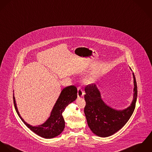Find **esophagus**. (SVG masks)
<instances>
[{"instance_id":"esophagus-1","label":"esophagus","mask_w":152,"mask_h":152,"mask_svg":"<svg viewBox=\"0 0 152 152\" xmlns=\"http://www.w3.org/2000/svg\"><path fill=\"white\" fill-rule=\"evenodd\" d=\"M84 94L83 90L80 87H79L77 88V97H82L84 96Z\"/></svg>"}]
</instances>
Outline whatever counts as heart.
<instances>
[{"label": "heart", "mask_w": 152, "mask_h": 152, "mask_svg": "<svg viewBox=\"0 0 152 152\" xmlns=\"http://www.w3.org/2000/svg\"><path fill=\"white\" fill-rule=\"evenodd\" d=\"M94 77H95V75H93V74H91V75H90V76H88V80H90V81H91V80H94Z\"/></svg>", "instance_id": "obj_1"}]
</instances>
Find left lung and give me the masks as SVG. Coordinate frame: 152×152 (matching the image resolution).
<instances>
[{
    "instance_id": "left-lung-1",
    "label": "left lung",
    "mask_w": 152,
    "mask_h": 152,
    "mask_svg": "<svg viewBox=\"0 0 152 152\" xmlns=\"http://www.w3.org/2000/svg\"><path fill=\"white\" fill-rule=\"evenodd\" d=\"M130 69L132 70L131 68ZM134 96L131 105L124 110H115L106 104L101 99L96 84L88 85L85 88L84 112L87 124L94 134L108 137L121 129L132 116L135 108L137 90L134 73Z\"/></svg>"
}]
</instances>
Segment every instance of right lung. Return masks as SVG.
I'll return each instance as SVG.
<instances>
[{
  "mask_svg": "<svg viewBox=\"0 0 152 152\" xmlns=\"http://www.w3.org/2000/svg\"><path fill=\"white\" fill-rule=\"evenodd\" d=\"M77 90L75 86H70L64 88L52 110L50 117L42 124L34 126L27 124L20 116L14 94L13 101L18 117L31 131L42 137L51 139L60 135L64 131L65 123L62 116V113L67 105L76 99L77 97Z\"/></svg>",
  "mask_w": 152,
  "mask_h": 152,
  "instance_id": "add662e5",
  "label": "right lung"
}]
</instances>
